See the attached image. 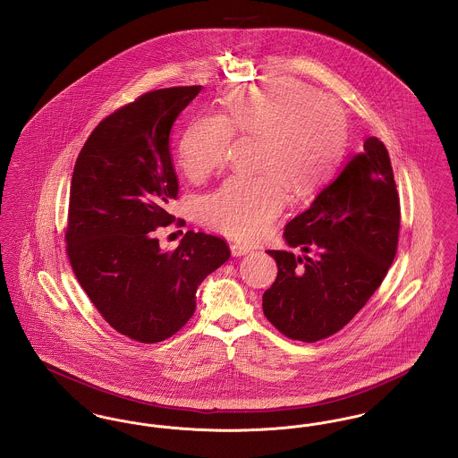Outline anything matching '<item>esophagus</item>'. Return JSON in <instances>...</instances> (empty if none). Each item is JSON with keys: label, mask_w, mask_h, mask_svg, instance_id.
I'll use <instances>...</instances> for the list:
<instances>
[{"label": "esophagus", "mask_w": 458, "mask_h": 458, "mask_svg": "<svg viewBox=\"0 0 458 458\" xmlns=\"http://www.w3.org/2000/svg\"><path fill=\"white\" fill-rule=\"evenodd\" d=\"M230 249H232V254H233V256H245V254L250 252V247L241 242L232 243Z\"/></svg>", "instance_id": "esophagus-1"}]
</instances>
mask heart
I'll use <instances>...</instances> for the list:
<instances>
[{"label":"heart","instance_id":"b5f03b06","mask_svg":"<svg viewBox=\"0 0 458 458\" xmlns=\"http://www.w3.org/2000/svg\"><path fill=\"white\" fill-rule=\"evenodd\" d=\"M233 133L259 140L254 178L232 176L200 204L216 230L256 241L282 211L285 189L308 195L332 173L346 141V117L330 97L294 81L245 86L225 98V115L197 117L180 140V165L191 180L219 169Z\"/></svg>","mask_w":458,"mask_h":458}]
</instances>
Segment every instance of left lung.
Listing matches in <instances>:
<instances>
[{
  "mask_svg": "<svg viewBox=\"0 0 458 458\" xmlns=\"http://www.w3.org/2000/svg\"><path fill=\"white\" fill-rule=\"evenodd\" d=\"M400 233V197L384 143L369 136L310 208L285 225L287 250H267L278 273L263 311L284 335L317 343L365 306L391 267ZM318 250L317 259L305 252Z\"/></svg>",
  "mask_w": 458,
  "mask_h": 458,
  "instance_id": "obj_1",
  "label": "left lung"
}]
</instances>
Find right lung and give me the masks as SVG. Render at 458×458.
Returning a JSON list of instances; mask_svg holds the SVG:
<instances>
[{"label":"right lung","instance_id":"obj_1","mask_svg":"<svg viewBox=\"0 0 458 458\" xmlns=\"http://www.w3.org/2000/svg\"><path fill=\"white\" fill-rule=\"evenodd\" d=\"M202 86L141 95L106 117L74 165L67 254L84 293L123 335L152 344L176 334L195 311L197 289L228 258L226 242L187 232L162 250L157 226L178 195L169 135Z\"/></svg>","mask_w":458,"mask_h":458}]
</instances>
